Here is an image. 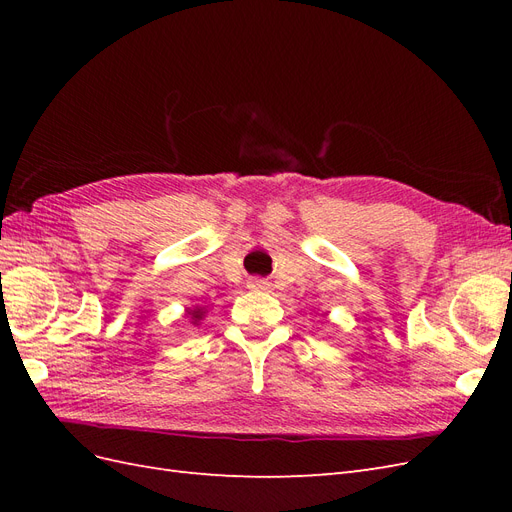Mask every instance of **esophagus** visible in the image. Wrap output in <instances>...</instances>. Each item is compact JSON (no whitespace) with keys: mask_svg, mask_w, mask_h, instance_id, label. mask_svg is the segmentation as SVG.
I'll use <instances>...</instances> for the list:
<instances>
[{"mask_svg":"<svg viewBox=\"0 0 512 512\" xmlns=\"http://www.w3.org/2000/svg\"><path fill=\"white\" fill-rule=\"evenodd\" d=\"M250 288H254V290H267V288H269V282L260 280V277H252V280H250Z\"/></svg>","mask_w":512,"mask_h":512,"instance_id":"esophagus-1","label":"esophagus"}]
</instances>
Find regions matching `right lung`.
Segmentation results:
<instances>
[{
  "mask_svg": "<svg viewBox=\"0 0 512 512\" xmlns=\"http://www.w3.org/2000/svg\"><path fill=\"white\" fill-rule=\"evenodd\" d=\"M192 318H194V320H200V309H194V312H192Z\"/></svg>",
  "mask_w": 512,
  "mask_h": 512,
  "instance_id": "1",
  "label": "right lung"
}]
</instances>
